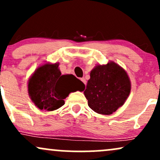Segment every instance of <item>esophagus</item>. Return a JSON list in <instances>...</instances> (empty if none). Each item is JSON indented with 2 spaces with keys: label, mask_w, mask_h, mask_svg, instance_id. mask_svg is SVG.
I'll use <instances>...</instances> for the list:
<instances>
[{
  "label": "esophagus",
  "mask_w": 160,
  "mask_h": 160,
  "mask_svg": "<svg viewBox=\"0 0 160 160\" xmlns=\"http://www.w3.org/2000/svg\"><path fill=\"white\" fill-rule=\"evenodd\" d=\"M80 80H81V81L82 82H83V83L84 84H85V85H86V80H85V78H81V79H80Z\"/></svg>",
  "instance_id": "34e87169"
}]
</instances>
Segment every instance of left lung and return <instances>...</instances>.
<instances>
[{
    "label": "left lung",
    "instance_id": "obj_1",
    "mask_svg": "<svg viewBox=\"0 0 160 160\" xmlns=\"http://www.w3.org/2000/svg\"><path fill=\"white\" fill-rule=\"evenodd\" d=\"M131 90L127 74L114 62L97 65L84 91L88 105L100 114H111L125 103Z\"/></svg>",
    "mask_w": 160,
    "mask_h": 160
}]
</instances>
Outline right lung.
<instances>
[{"mask_svg": "<svg viewBox=\"0 0 160 160\" xmlns=\"http://www.w3.org/2000/svg\"><path fill=\"white\" fill-rule=\"evenodd\" d=\"M58 64L38 68L28 82V93L40 110L54 111L65 104L69 93L83 90L85 85L73 74L62 75Z\"/></svg>", "mask_w": 160, "mask_h": 160, "instance_id": "add662e5", "label": "right lung"}]
</instances>
